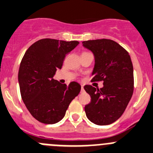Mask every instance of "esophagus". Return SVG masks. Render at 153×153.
Here are the masks:
<instances>
[{
  "instance_id": "esophagus-1",
  "label": "esophagus",
  "mask_w": 153,
  "mask_h": 153,
  "mask_svg": "<svg viewBox=\"0 0 153 153\" xmlns=\"http://www.w3.org/2000/svg\"><path fill=\"white\" fill-rule=\"evenodd\" d=\"M84 91H85V90H84V87L83 85H82V86H81V93H83Z\"/></svg>"
}]
</instances>
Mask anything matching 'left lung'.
Returning <instances> with one entry per match:
<instances>
[{
    "label": "left lung",
    "instance_id": "left-lung-1",
    "mask_svg": "<svg viewBox=\"0 0 153 153\" xmlns=\"http://www.w3.org/2000/svg\"><path fill=\"white\" fill-rule=\"evenodd\" d=\"M82 43L94 56L91 82H104L100 89L90 85L84 86L91 97V102L85 106V114L96 125L112 124L121 117L133 94L131 57L123 46L112 40H87Z\"/></svg>",
    "mask_w": 153,
    "mask_h": 153
}]
</instances>
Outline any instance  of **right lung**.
<instances>
[{
    "mask_svg": "<svg viewBox=\"0 0 153 153\" xmlns=\"http://www.w3.org/2000/svg\"><path fill=\"white\" fill-rule=\"evenodd\" d=\"M79 42L42 39L25 53L18 74L23 102L32 116L44 124H55L65 116L69 104L79 94L76 82L68 85L53 79L61 69L67 54Z\"/></svg>",
    "mask_w": 153,
    "mask_h": 153,
    "instance_id": "1",
    "label": "right lung"
}]
</instances>
